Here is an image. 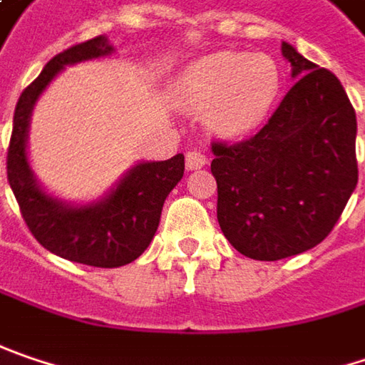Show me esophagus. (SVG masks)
I'll return each instance as SVG.
<instances>
[{"mask_svg":"<svg viewBox=\"0 0 365 365\" xmlns=\"http://www.w3.org/2000/svg\"><path fill=\"white\" fill-rule=\"evenodd\" d=\"M206 163H208L206 155H202L198 148H192V150H187V153H185V167H187L190 171H194V169H202Z\"/></svg>","mask_w":365,"mask_h":365,"instance_id":"1","label":"esophagus"}]
</instances>
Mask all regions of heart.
Masks as SVG:
<instances>
[{"mask_svg": "<svg viewBox=\"0 0 365 365\" xmlns=\"http://www.w3.org/2000/svg\"><path fill=\"white\" fill-rule=\"evenodd\" d=\"M281 80V68L270 55L217 51L183 70L175 101L183 111L204 115L215 134L240 138L267 119Z\"/></svg>", "mask_w": 365, "mask_h": 365, "instance_id": "1", "label": "heart"}]
</instances>
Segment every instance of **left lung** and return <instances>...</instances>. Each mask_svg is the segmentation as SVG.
<instances>
[{
  "mask_svg": "<svg viewBox=\"0 0 365 365\" xmlns=\"http://www.w3.org/2000/svg\"><path fill=\"white\" fill-rule=\"evenodd\" d=\"M281 51L293 86L258 134L212 142L210 163L223 235L268 262L318 246L357 185V121L345 88L289 43Z\"/></svg>",
  "mask_w": 365,
  "mask_h": 365,
  "instance_id": "left-lung-1",
  "label": "left lung"
}]
</instances>
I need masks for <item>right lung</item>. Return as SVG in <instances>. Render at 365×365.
Wrapping results in <instances>:
<instances>
[{"mask_svg":"<svg viewBox=\"0 0 365 365\" xmlns=\"http://www.w3.org/2000/svg\"><path fill=\"white\" fill-rule=\"evenodd\" d=\"M113 53L107 36H95L57 53L20 95L14 111L8 182L36 242L57 256L98 268L130 264L153 242L165 198L183 178V155L134 165L97 202L68 204L49 196L34 178L26 138L36 98L66 66Z\"/></svg>","mask_w":365,"mask_h":365,"instance_id":"right-lung-1","label":"right lung"}]
</instances>
